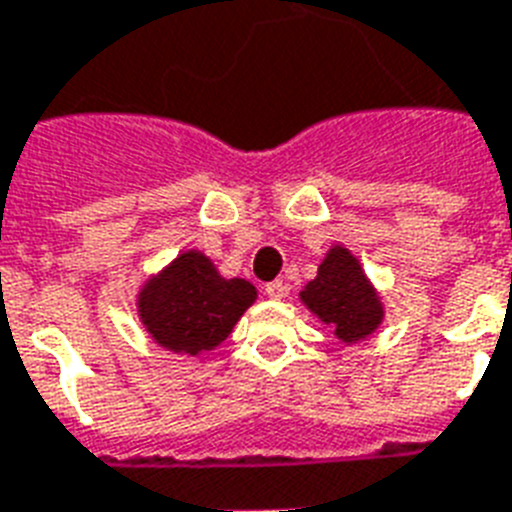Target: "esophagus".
Segmentation results:
<instances>
[{
	"label": "esophagus",
	"instance_id": "34e87169",
	"mask_svg": "<svg viewBox=\"0 0 512 512\" xmlns=\"http://www.w3.org/2000/svg\"><path fill=\"white\" fill-rule=\"evenodd\" d=\"M286 292H289V284H284V281H270V284H265V294L270 299H284Z\"/></svg>",
	"mask_w": 512,
	"mask_h": 512
}]
</instances>
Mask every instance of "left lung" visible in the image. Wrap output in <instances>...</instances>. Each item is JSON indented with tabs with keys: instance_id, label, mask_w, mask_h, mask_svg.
<instances>
[{
	"instance_id": "8db88e82",
	"label": "left lung",
	"mask_w": 512,
	"mask_h": 512,
	"mask_svg": "<svg viewBox=\"0 0 512 512\" xmlns=\"http://www.w3.org/2000/svg\"><path fill=\"white\" fill-rule=\"evenodd\" d=\"M302 305L331 328L342 344L365 342L384 323V299L363 263L344 244H331L318 265V276L299 292Z\"/></svg>"
}]
</instances>
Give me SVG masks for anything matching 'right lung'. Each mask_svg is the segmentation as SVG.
<instances>
[{
    "instance_id": "add662e5",
    "label": "right lung",
    "mask_w": 512,
    "mask_h": 512,
    "mask_svg": "<svg viewBox=\"0 0 512 512\" xmlns=\"http://www.w3.org/2000/svg\"><path fill=\"white\" fill-rule=\"evenodd\" d=\"M255 299L249 281L220 276L205 252L184 249L139 286L136 315L160 350L197 357L226 342Z\"/></svg>"
}]
</instances>
